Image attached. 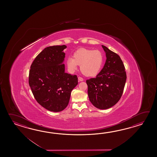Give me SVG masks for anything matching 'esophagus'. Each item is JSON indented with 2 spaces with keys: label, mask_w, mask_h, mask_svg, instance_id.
<instances>
[{
  "label": "esophagus",
  "mask_w": 157,
  "mask_h": 157,
  "mask_svg": "<svg viewBox=\"0 0 157 157\" xmlns=\"http://www.w3.org/2000/svg\"><path fill=\"white\" fill-rule=\"evenodd\" d=\"M78 81H83V78H82V77H78Z\"/></svg>",
  "instance_id": "obj_1"
}]
</instances>
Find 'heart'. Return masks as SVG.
<instances>
[{"instance_id": "1", "label": "heart", "mask_w": 157, "mask_h": 157, "mask_svg": "<svg viewBox=\"0 0 157 157\" xmlns=\"http://www.w3.org/2000/svg\"><path fill=\"white\" fill-rule=\"evenodd\" d=\"M104 62V56L100 50L81 48L75 52L72 58L67 60V66L71 72L80 66V71L87 77H93L100 72Z\"/></svg>"}]
</instances>
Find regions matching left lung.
<instances>
[{"instance_id": "1", "label": "left lung", "mask_w": 157, "mask_h": 157, "mask_svg": "<svg viewBox=\"0 0 157 157\" xmlns=\"http://www.w3.org/2000/svg\"><path fill=\"white\" fill-rule=\"evenodd\" d=\"M107 59L103 69L95 78L86 80L90 102L100 109L113 107L120 100L126 81V73L120 57L101 45Z\"/></svg>"}]
</instances>
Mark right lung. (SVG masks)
Instances as JSON below:
<instances>
[{
    "label": "right lung",
    "mask_w": 157,
    "mask_h": 157,
    "mask_svg": "<svg viewBox=\"0 0 157 157\" xmlns=\"http://www.w3.org/2000/svg\"><path fill=\"white\" fill-rule=\"evenodd\" d=\"M66 45L45 48L30 67L29 83L37 102L47 110L58 112L67 107L72 90L78 84L76 75L65 72Z\"/></svg>",
    "instance_id": "obj_1"
}]
</instances>
